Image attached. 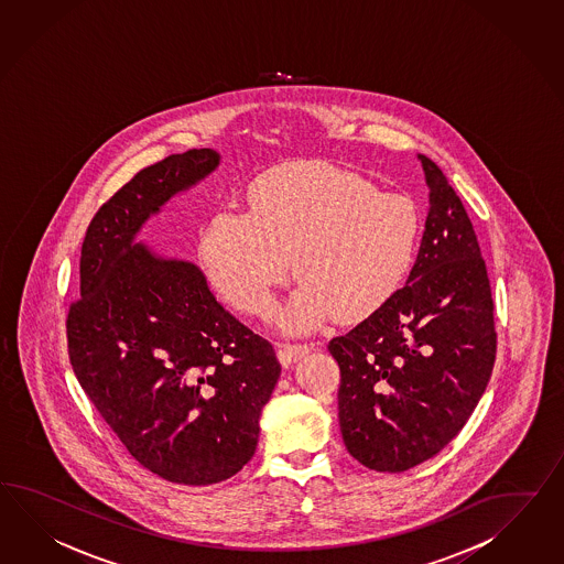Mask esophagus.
<instances>
[{
	"label": "esophagus",
	"instance_id": "1",
	"mask_svg": "<svg viewBox=\"0 0 564 564\" xmlns=\"http://www.w3.org/2000/svg\"><path fill=\"white\" fill-rule=\"evenodd\" d=\"M312 350L310 344H279V360L289 367L293 362H297L303 355H307Z\"/></svg>",
	"mask_w": 564,
	"mask_h": 564
}]
</instances>
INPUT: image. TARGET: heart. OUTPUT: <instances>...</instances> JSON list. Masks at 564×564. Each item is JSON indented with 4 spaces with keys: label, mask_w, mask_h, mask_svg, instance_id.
<instances>
[{
    "label": "heart",
    "mask_w": 564,
    "mask_h": 564,
    "mask_svg": "<svg viewBox=\"0 0 564 564\" xmlns=\"http://www.w3.org/2000/svg\"><path fill=\"white\" fill-rule=\"evenodd\" d=\"M420 234L410 197L326 161H295L252 181L248 212L212 216L199 261L226 302L262 316L293 259L303 283L283 324L310 332L334 314L358 322L379 312L410 273Z\"/></svg>",
    "instance_id": "b5f03b06"
}]
</instances>
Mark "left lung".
Listing matches in <instances>:
<instances>
[{
    "label": "left lung",
    "mask_w": 564,
    "mask_h": 564,
    "mask_svg": "<svg viewBox=\"0 0 564 564\" xmlns=\"http://www.w3.org/2000/svg\"><path fill=\"white\" fill-rule=\"evenodd\" d=\"M417 156L430 212L408 283L328 344L340 367L344 446L381 473L424 463L463 430L497 352L494 297L477 234L438 165Z\"/></svg>",
    "instance_id": "left-lung-1"
}]
</instances>
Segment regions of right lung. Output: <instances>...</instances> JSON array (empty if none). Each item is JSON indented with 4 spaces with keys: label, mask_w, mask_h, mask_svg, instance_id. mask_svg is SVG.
I'll use <instances>...</instances> for the list:
<instances>
[{
    "label": "right lung",
    "mask_w": 564,
    "mask_h": 564,
    "mask_svg": "<svg viewBox=\"0 0 564 564\" xmlns=\"http://www.w3.org/2000/svg\"><path fill=\"white\" fill-rule=\"evenodd\" d=\"M220 165L212 149L138 171L97 209L67 316L77 381L128 453L166 481L230 479L257 451L275 348L216 302L197 264L137 242L142 224Z\"/></svg>",
    "instance_id": "right-lung-1"
}]
</instances>
